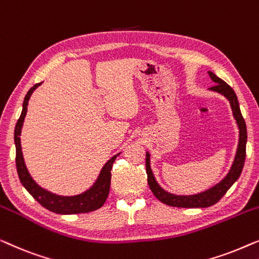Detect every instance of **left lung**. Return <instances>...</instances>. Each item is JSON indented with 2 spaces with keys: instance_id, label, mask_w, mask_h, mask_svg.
<instances>
[{
  "instance_id": "8db88e82",
  "label": "left lung",
  "mask_w": 259,
  "mask_h": 259,
  "mask_svg": "<svg viewBox=\"0 0 259 259\" xmlns=\"http://www.w3.org/2000/svg\"><path fill=\"white\" fill-rule=\"evenodd\" d=\"M209 72L210 77L212 81L216 83L213 87H211V90L217 92L222 95H224L228 98L229 102L231 104L232 112L237 121L238 128H239V143L237 154H236L234 164H232L230 171L227 175V177L224 178L221 183L214 185L213 188H211L210 190H206L204 192H201L198 195L194 196H176L172 194H169L163 190L159 187L157 182H156L154 174H152L151 167H150V155L147 154V159H145V166H147V175H148V184L150 187L152 194L155 195V197L161 201L162 203L166 204L170 206H176V207H207L216 204L223 196L227 194V191L231 188V185L238 180L242 172L244 162H245V156H246V124L244 121L242 112L239 109V103L237 100V96L234 92V89L231 88L228 83H225L223 79L217 77L213 72Z\"/></svg>"
}]
</instances>
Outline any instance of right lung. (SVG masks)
Segmentation results:
<instances>
[{"label": "right lung", "instance_id": "1", "mask_svg": "<svg viewBox=\"0 0 259 259\" xmlns=\"http://www.w3.org/2000/svg\"><path fill=\"white\" fill-rule=\"evenodd\" d=\"M39 84H41V83H37V84L31 87L27 95H25L23 109H22L21 116L19 121L16 123L15 133H14V140H15L16 145V169L17 174H19L21 183L36 201L41 204L42 206H45L46 209L53 211V212L61 214H71L90 212V211L100 209L108 198L109 190H110L112 164H114L116 157H117L119 154L114 156V157L109 159V161L105 163V165L103 166V169H102L97 181L95 182V184L88 191L83 192V194L77 196H71V197L57 196L45 190V189L38 187V185L35 183V181L32 180L31 176L28 172L27 166L24 164L23 155H22L20 135L22 125H23L25 114H27L28 101L29 98H30V95L32 94V92H34Z\"/></svg>", "mask_w": 259, "mask_h": 259}]
</instances>
